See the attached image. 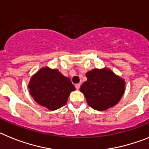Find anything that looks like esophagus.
Listing matches in <instances>:
<instances>
[{
    "instance_id": "obj_1",
    "label": "esophagus",
    "mask_w": 149,
    "mask_h": 149,
    "mask_svg": "<svg viewBox=\"0 0 149 149\" xmlns=\"http://www.w3.org/2000/svg\"><path fill=\"white\" fill-rule=\"evenodd\" d=\"M80 84L78 83V84H76V85H75V87H76V88L77 89V90H79V89L80 88Z\"/></svg>"
}]
</instances>
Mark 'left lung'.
Here are the masks:
<instances>
[{"label":"left lung","mask_w":149,"mask_h":149,"mask_svg":"<svg viewBox=\"0 0 149 149\" xmlns=\"http://www.w3.org/2000/svg\"><path fill=\"white\" fill-rule=\"evenodd\" d=\"M87 81L80 87L88 104L97 111L115 107L125 91V81L110 69H93L86 74Z\"/></svg>","instance_id":"left-lung-1"}]
</instances>
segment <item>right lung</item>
Wrapping results in <instances>:
<instances>
[{"label":"right lung","mask_w":149,"mask_h":149,"mask_svg":"<svg viewBox=\"0 0 149 149\" xmlns=\"http://www.w3.org/2000/svg\"><path fill=\"white\" fill-rule=\"evenodd\" d=\"M28 87L33 100L51 111L64 107L70 94L76 90L68 77L47 66L31 76Z\"/></svg>","instance_id":"add662e5"}]
</instances>
